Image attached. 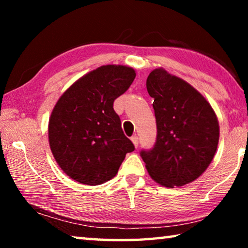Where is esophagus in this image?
Listing matches in <instances>:
<instances>
[{"mask_svg":"<svg viewBox=\"0 0 248 248\" xmlns=\"http://www.w3.org/2000/svg\"><path fill=\"white\" fill-rule=\"evenodd\" d=\"M131 141H132V143L134 144V146H136V148H138V145H139V138H138L137 136H132L131 137Z\"/></svg>","mask_w":248,"mask_h":248,"instance_id":"obj_1","label":"esophagus"}]
</instances>
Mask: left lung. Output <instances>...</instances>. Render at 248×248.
Listing matches in <instances>:
<instances>
[{
    "label": "left lung",
    "instance_id": "1",
    "mask_svg": "<svg viewBox=\"0 0 248 248\" xmlns=\"http://www.w3.org/2000/svg\"><path fill=\"white\" fill-rule=\"evenodd\" d=\"M154 98L156 141L140 155L149 174L165 187L194 182L211 163L219 142V123L207 99L190 84L164 69L146 79Z\"/></svg>",
    "mask_w": 248,
    "mask_h": 248
}]
</instances>
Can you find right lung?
<instances>
[{"mask_svg":"<svg viewBox=\"0 0 248 248\" xmlns=\"http://www.w3.org/2000/svg\"><path fill=\"white\" fill-rule=\"evenodd\" d=\"M136 72L103 65L72 84L54 106L49 144L58 165L77 182L96 186L118 173L134 145L121 129L114 102L131 85Z\"/></svg>","mask_w":248,"mask_h":248,"instance_id":"add662e5","label":"right lung"}]
</instances>
